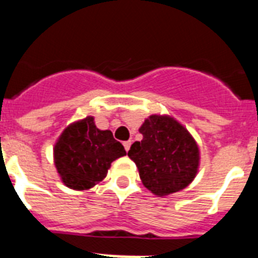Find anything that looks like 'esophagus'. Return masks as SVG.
Here are the masks:
<instances>
[{"label":"esophagus","mask_w":258,"mask_h":258,"mask_svg":"<svg viewBox=\"0 0 258 258\" xmlns=\"http://www.w3.org/2000/svg\"><path fill=\"white\" fill-rule=\"evenodd\" d=\"M131 146H132V141H126V142H124V149L126 150V151H129Z\"/></svg>","instance_id":"1"}]
</instances>
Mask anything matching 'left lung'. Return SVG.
<instances>
[{"instance_id": "obj_1", "label": "left lung", "mask_w": 258, "mask_h": 258, "mask_svg": "<svg viewBox=\"0 0 258 258\" xmlns=\"http://www.w3.org/2000/svg\"><path fill=\"white\" fill-rule=\"evenodd\" d=\"M142 141L127 156L136 163L141 181L157 197L187 187L197 177L200 151L190 132L169 115H151L141 125Z\"/></svg>"}]
</instances>
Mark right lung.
<instances>
[{
  "mask_svg": "<svg viewBox=\"0 0 258 258\" xmlns=\"http://www.w3.org/2000/svg\"><path fill=\"white\" fill-rule=\"evenodd\" d=\"M125 155L112 132L98 129L93 116L68 125L54 146V164L61 182L79 191L103 181L111 163Z\"/></svg>",
  "mask_w": 258,
  "mask_h": 258,
  "instance_id": "add662e5",
  "label": "right lung"
}]
</instances>
